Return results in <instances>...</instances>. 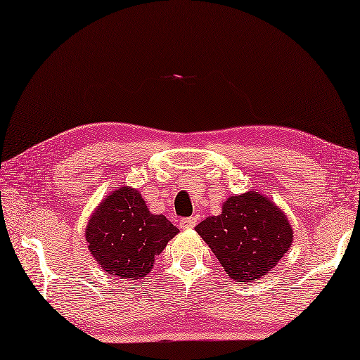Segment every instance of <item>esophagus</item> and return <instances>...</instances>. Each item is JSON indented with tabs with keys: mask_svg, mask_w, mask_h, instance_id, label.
I'll list each match as a JSON object with an SVG mask.
<instances>
[{
	"mask_svg": "<svg viewBox=\"0 0 360 360\" xmlns=\"http://www.w3.org/2000/svg\"><path fill=\"white\" fill-rule=\"evenodd\" d=\"M179 226H181V229H193L196 226V218H193V217L182 218L179 221Z\"/></svg>",
	"mask_w": 360,
	"mask_h": 360,
	"instance_id": "1",
	"label": "esophagus"
}]
</instances>
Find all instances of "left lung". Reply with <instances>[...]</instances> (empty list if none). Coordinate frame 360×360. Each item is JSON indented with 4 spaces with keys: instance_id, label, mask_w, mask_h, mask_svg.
Returning <instances> with one entry per match:
<instances>
[{
    "instance_id": "obj_1",
    "label": "left lung",
    "mask_w": 360,
    "mask_h": 360,
    "mask_svg": "<svg viewBox=\"0 0 360 360\" xmlns=\"http://www.w3.org/2000/svg\"><path fill=\"white\" fill-rule=\"evenodd\" d=\"M195 231L235 281L262 278L292 244L286 215L258 192L231 196L221 215L205 218Z\"/></svg>"
}]
</instances>
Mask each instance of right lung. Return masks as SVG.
<instances>
[{
  "label": "right lung",
  "instance_id": "1",
  "mask_svg": "<svg viewBox=\"0 0 360 360\" xmlns=\"http://www.w3.org/2000/svg\"><path fill=\"white\" fill-rule=\"evenodd\" d=\"M179 229L153 215L141 193L122 187L97 205L86 226L88 249L102 269L120 278H141Z\"/></svg>",
  "mask_w": 360,
  "mask_h": 360
}]
</instances>
